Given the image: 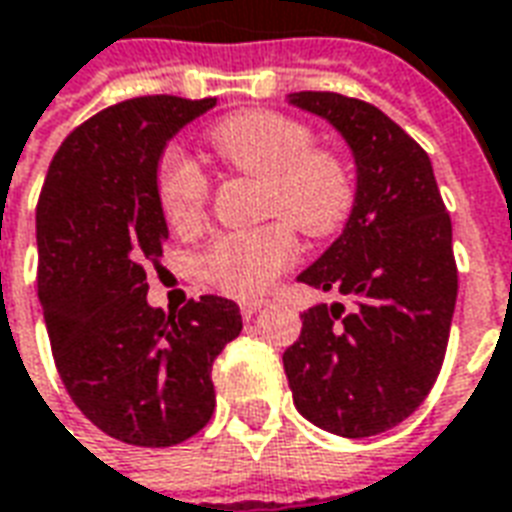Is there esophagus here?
Returning <instances> with one entry per match:
<instances>
[{
	"instance_id": "esophagus-1",
	"label": "esophagus",
	"mask_w": 512,
	"mask_h": 512,
	"mask_svg": "<svg viewBox=\"0 0 512 512\" xmlns=\"http://www.w3.org/2000/svg\"><path fill=\"white\" fill-rule=\"evenodd\" d=\"M261 308H264V302H242L240 313L245 316V319H251V316H256Z\"/></svg>"
}]
</instances>
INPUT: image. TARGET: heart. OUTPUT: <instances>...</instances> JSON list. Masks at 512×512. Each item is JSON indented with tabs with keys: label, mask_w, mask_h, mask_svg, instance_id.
Here are the masks:
<instances>
[{
	"label": "heart",
	"mask_w": 512,
	"mask_h": 512,
	"mask_svg": "<svg viewBox=\"0 0 512 512\" xmlns=\"http://www.w3.org/2000/svg\"><path fill=\"white\" fill-rule=\"evenodd\" d=\"M210 144L229 169L264 179V210L281 215L311 237H327L346 226L357 204V174L333 149L313 147V130L300 119L251 108L220 119ZM160 210L171 229H199L210 201V177L199 163L169 149L158 163ZM297 259V237L289 223L220 234L204 253L212 286L251 300Z\"/></svg>",
	"instance_id": "b5f03b06"
}]
</instances>
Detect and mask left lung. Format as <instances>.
<instances>
[{"mask_svg":"<svg viewBox=\"0 0 512 512\" xmlns=\"http://www.w3.org/2000/svg\"><path fill=\"white\" fill-rule=\"evenodd\" d=\"M289 103L327 119L352 149L357 204L341 237L297 281L341 302L300 313L283 352L297 412L346 439L382 434L423 404L445 360L458 270L453 226L425 149L384 111L338 92Z\"/></svg>","mask_w":512,"mask_h":512,"instance_id":"left-lung-1","label":"left lung"}]
</instances>
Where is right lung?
<instances>
[{
	"mask_svg": "<svg viewBox=\"0 0 512 512\" xmlns=\"http://www.w3.org/2000/svg\"><path fill=\"white\" fill-rule=\"evenodd\" d=\"M215 98L122 100L78 125L51 160L37 201V297L73 404L125 445L171 447L215 409L212 363L242 330L215 294L166 313L147 302L169 226L158 163Z\"/></svg>",
	"mask_w": 512,
	"mask_h": 512,
	"instance_id": "right-lung-1",
	"label": "right lung"
}]
</instances>
